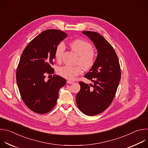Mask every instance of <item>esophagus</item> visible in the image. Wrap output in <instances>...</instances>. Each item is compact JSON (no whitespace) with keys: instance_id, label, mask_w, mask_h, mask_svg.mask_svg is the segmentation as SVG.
Segmentation results:
<instances>
[{"instance_id":"obj_1","label":"esophagus","mask_w":148,"mask_h":148,"mask_svg":"<svg viewBox=\"0 0 148 148\" xmlns=\"http://www.w3.org/2000/svg\"><path fill=\"white\" fill-rule=\"evenodd\" d=\"M67 84H73L74 82H73V81H70V80H67Z\"/></svg>"}]
</instances>
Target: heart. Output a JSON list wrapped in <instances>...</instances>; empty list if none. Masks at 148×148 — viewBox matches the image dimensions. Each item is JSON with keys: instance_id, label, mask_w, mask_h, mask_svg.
<instances>
[{"instance_id": "1", "label": "heart", "mask_w": 148, "mask_h": 148, "mask_svg": "<svg viewBox=\"0 0 148 148\" xmlns=\"http://www.w3.org/2000/svg\"><path fill=\"white\" fill-rule=\"evenodd\" d=\"M70 46L78 55L77 63L82 66H62L58 69V73L60 75L66 79H73L81 73L82 67L84 70H89L92 67L95 62L96 54L92 49V45L88 41L82 39H76L72 41L70 43ZM65 49V45L62 43H60L57 46L54 56L57 61H60L61 60Z\"/></svg>"}]
</instances>
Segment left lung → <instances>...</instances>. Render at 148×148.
<instances>
[{"label": "left lung", "mask_w": 148, "mask_h": 148, "mask_svg": "<svg viewBox=\"0 0 148 148\" xmlns=\"http://www.w3.org/2000/svg\"><path fill=\"white\" fill-rule=\"evenodd\" d=\"M82 33L93 42L98 54L94 65L84 76L94 85L79 82L81 88L77 94L76 102L83 114L93 116L104 111L112 102L121 73L117 55L109 42L97 32Z\"/></svg>", "instance_id": "8db88e82"}]
</instances>
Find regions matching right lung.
I'll return each instance as SVG.
<instances>
[{
    "label": "right lung",
    "mask_w": 148,
    "mask_h": 148,
    "mask_svg": "<svg viewBox=\"0 0 148 148\" xmlns=\"http://www.w3.org/2000/svg\"><path fill=\"white\" fill-rule=\"evenodd\" d=\"M67 34L61 30L49 29L32 40L21 56L16 71L19 92L26 106L32 111L43 114L56 105L58 91L66 80L59 75L45 80L46 74H53L51 65L55 50Z\"/></svg>",
    "instance_id": "obj_1"
}]
</instances>
